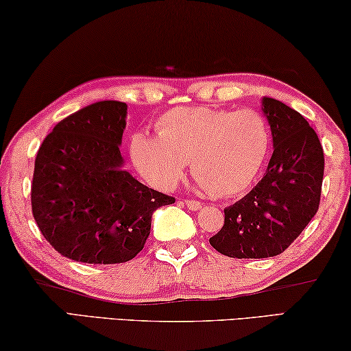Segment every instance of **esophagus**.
<instances>
[{
    "label": "esophagus",
    "mask_w": 351,
    "mask_h": 351,
    "mask_svg": "<svg viewBox=\"0 0 351 351\" xmlns=\"http://www.w3.org/2000/svg\"><path fill=\"white\" fill-rule=\"evenodd\" d=\"M184 203H186L187 208L192 209V211H197V209L202 208V203L197 202V200H186Z\"/></svg>",
    "instance_id": "1"
}]
</instances>
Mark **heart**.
Masks as SVG:
<instances>
[{
	"instance_id": "b5f03b06",
	"label": "heart",
	"mask_w": 351,
	"mask_h": 351,
	"mask_svg": "<svg viewBox=\"0 0 351 351\" xmlns=\"http://www.w3.org/2000/svg\"><path fill=\"white\" fill-rule=\"evenodd\" d=\"M156 129L158 135H132L130 158L149 184L164 191L191 162L202 192L239 195L257 180L271 146L268 121L255 110L180 107L162 114Z\"/></svg>"
}]
</instances>
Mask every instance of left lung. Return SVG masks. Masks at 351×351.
Instances as JSON below:
<instances>
[{"label": "left lung", "mask_w": 351, "mask_h": 351, "mask_svg": "<svg viewBox=\"0 0 351 351\" xmlns=\"http://www.w3.org/2000/svg\"><path fill=\"white\" fill-rule=\"evenodd\" d=\"M273 134V156L258 184L223 209L221 232L209 238L232 258H266L284 252L318 211L325 156L301 113L271 97L261 101Z\"/></svg>", "instance_id": "left-lung-1"}]
</instances>
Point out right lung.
<instances>
[{
	"mask_svg": "<svg viewBox=\"0 0 351 351\" xmlns=\"http://www.w3.org/2000/svg\"><path fill=\"white\" fill-rule=\"evenodd\" d=\"M125 114L124 102L91 104L61 119L36 156L34 221L51 247L71 260H132L149 237L153 213L175 203L123 169Z\"/></svg>",
	"mask_w": 351,
	"mask_h": 351,
	"instance_id": "obj_1",
	"label": "right lung"
}]
</instances>
